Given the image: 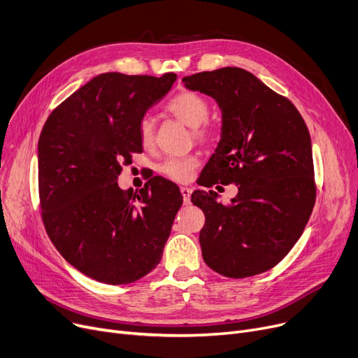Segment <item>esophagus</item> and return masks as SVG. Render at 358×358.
I'll return each instance as SVG.
<instances>
[{
	"mask_svg": "<svg viewBox=\"0 0 358 358\" xmlns=\"http://www.w3.org/2000/svg\"><path fill=\"white\" fill-rule=\"evenodd\" d=\"M181 194H182V199H184V204H190L192 189H189V187H181Z\"/></svg>",
	"mask_w": 358,
	"mask_h": 358,
	"instance_id": "34e87169",
	"label": "esophagus"
}]
</instances>
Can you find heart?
Instances as JSON below:
<instances>
[{
    "label": "heart",
    "instance_id": "obj_1",
    "mask_svg": "<svg viewBox=\"0 0 358 358\" xmlns=\"http://www.w3.org/2000/svg\"><path fill=\"white\" fill-rule=\"evenodd\" d=\"M166 111L171 113L180 122L193 129V136L196 139H206L209 136V129L203 126L209 117V104L200 94L193 91H182L174 96L165 106ZM155 122L152 117L145 116L139 122V139L145 148L154 143ZM199 165L196 155L185 157H169L161 165L159 171L169 180L178 182L189 181Z\"/></svg>",
    "mask_w": 358,
    "mask_h": 358
}]
</instances>
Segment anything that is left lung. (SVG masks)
<instances>
[{
  "mask_svg": "<svg viewBox=\"0 0 358 358\" xmlns=\"http://www.w3.org/2000/svg\"><path fill=\"white\" fill-rule=\"evenodd\" d=\"M182 83L222 111L220 141L200 185L238 187L228 204L217 203L212 190L192 194L206 217L199 236L203 259L231 278L264 273L289 254L313 210L308 126L290 100L242 68L199 72Z\"/></svg>",
  "mask_w": 358,
  "mask_h": 358,
  "instance_id": "1",
  "label": "left lung"
}]
</instances>
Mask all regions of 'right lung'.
<instances>
[{"instance_id": "obj_1", "label": "right lung", "mask_w": 358, "mask_h": 358, "mask_svg": "<svg viewBox=\"0 0 358 358\" xmlns=\"http://www.w3.org/2000/svg\"><path fill=\"white\" fill-rule=\"evenodd\" d=\"M176 73L106 72L62 101L37 145L46 232L61 255L106 285H127L161 261L182 204L178 187L154 177L123 192L120 162L142 152L139 122L171 90Z\"/></svg>"}]
</instances>
